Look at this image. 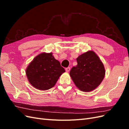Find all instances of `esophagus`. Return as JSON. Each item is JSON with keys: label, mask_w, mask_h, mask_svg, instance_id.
I'll return each mask as SVG.
<instances>
[{"label": "esophagus", "mask_w": 129, "mask_h": 129, "mask_svg": "<svg viewBox=\"0 0 129 129\" xmlns=\"http://www.w3.org/2000/svg\"><path fill=\"white\" fill-rule=\"evenodd\" d=\"M70 70H71V67H69L66 68V71L67 72H69L70 71Z\"/></svg>", "instance_id": "esophagus-1"}]
</instances>
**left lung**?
<instances>
[{"instance_id":"left-lung-1","label":"left lung","mask_w":129,"mask_h":129,"mask_svg":"<svg viewBox=\"0 0 129 129\" xmlns=\"http://www.w3.org/2000/svg\"><path fill=\"white\" fill-rule=\"evenodd\" d=\"M77 64L70 71L73 82L81 90H93L101 83L105 75L104 66L99 57L92 51H89L76 58Z\"/></svg>"}]
</instances>
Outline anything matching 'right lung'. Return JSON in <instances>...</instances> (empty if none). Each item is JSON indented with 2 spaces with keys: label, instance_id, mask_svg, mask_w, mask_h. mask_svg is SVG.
<instances>
[{
  "label": "right lung",
  "instance_id": "1",
  "mask_svg": "<svg viewBox=\"0 0 129 129\" xmlns=\"http://www.w3.org/2000/svg\"><path fill=\"white\" fill-rule=\"evenodd\" d=\"M64 69L52 55L42 53L34 58L27 67L26 73L29 83L36 88L46 90L55 85Z\"/></svg>",
  "mask_w": 129,
  "mask_h": 129
}]
</instances>
